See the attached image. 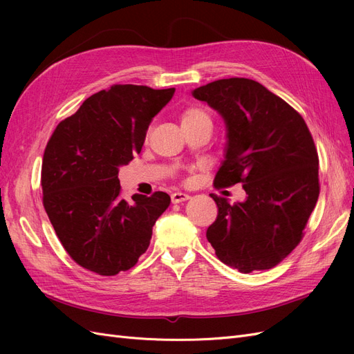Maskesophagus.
I'll return each instance as SVG.
<instances>
[{"label":"esophagus","mask_w":354,"mask_h":354,"mask_svg":"<svg viewBox=\"0 0 354 354\" xmlns=\"http://www.w3.org/2000/svg\"><path fill=\"white\" fill-rule=\"evenodd\" d=\"M187 199H190V196L187 194H183V192H174V194L171 195V201H173V203H180Z\"/></svg>","instance_id":"obj_1"}]
</instances>
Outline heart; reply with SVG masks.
Returning a JSON list of instances; mask_svg holds the SVG:
<instances>
[{"label":"heart","instance_id":"heart-1","mask_svg":"<svg viewBox=\"0 0 354 354\" xmlns=\"http://www.w3.org/2000/svg\"><path fill=\"white\" fill-rule=\"evenodd\" d=\"M180 121H181V127L187 128V127H195V125H201V124H211L212 125V120L207 111H203L199 106H189L180 115Z\"/></svg>","mask_w":354,"mask_h":354}]
</instances>
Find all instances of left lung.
<instances>
[{
    "label": "left lung",
    "instance_id": "obj_1",
    "mask_svg": "<svg viewBox=\"0 0 354 354\" xmlns=\"http://www.w3.org/2000/svg\"><path fill=\"white\" fill-rule=\"evenodd\" d=\"M227 128L216 187L243 183L246 199L211 195L218 216L207 239L218 260L241 273L279 264L303 238L319 198V158L303 116L248 78L209 82L192 91Z\"/></svg>",
    "mask_w": 354,
    "mask_h": 354
}]
</instances>
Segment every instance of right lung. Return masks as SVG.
<instances>
[{
  "mask_svg": "<svg viewBox=\"0 0 354 354\" xmlns=\"http://www.w3.org/2000/svg\"><path fill=\"white\" fill-rule=\"evenodd\" d=\"M176 88L116 84L85 100L50 137L42 158V203L63 248L84 269L113 276L146 252L169 196H121L120 167L140 153L149 124Z\"/></svg>",
  "mask_w": 354,
  "mask_h": 354,
  "instance_id": "add662e5",
  "label": "right lung"
}]
</instances>
